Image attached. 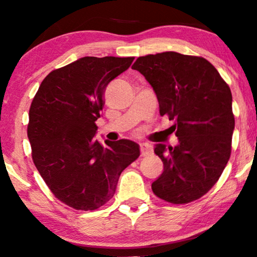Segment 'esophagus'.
<instances>
[{
	"instance_id": "1",
	"label": "esophagus",
	"mask_w": 257,
	"mask_h": 257,
	"mask_svg": "<svg viewBox=\"0 0 257 257\" xmlns=\"http://www.w3.org/2000/svg\"><path fill=\"white\" fill-rule=\"evenodd\" d=\"M140 152H142V156H147V154L152 152V146L149 143H142L140 144Z\"/></svg>"
}]
</instances>
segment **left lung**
Instances as JSON below:
<instances>
[{"instance_id":"obj_1","label":"left lung","mask_w":257,"mask_h":257,"mask_svg":"<svg viewBox=\"0 0 257 257\" xmlns=\"http://www.w3.org/2000/svg\"><path fill=\"white\" fill-rule=\"evenodd\" d=\"M132 69L153 87L160 114L174 120L179 140L174 147L156 144L164 171L153 193L175 205L201 198L230 157L235 120L229 86L207 59L174 51L137 58Z\"/></svg>"}]
</instances>
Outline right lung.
I'll return each mask as SVG.
<instances>
[{
  "instance_id": "right-lung-1",
  "label": "right lung",
  "mask_w": 257,
  "mask_h": 257,
  "mask_svg": "<svg viewBox=\"0 0 257 257\" xmlns=\"http://www.w3.org/2000/svg\"><path fill=\"white\" fill-rule=\"evenodd\" d=\"M133 57H82L45 77L31 103L28 138L33 160L62 202L80 210L99 208L114 195L121 172L140 154L132 140L94 139L103 94Z\"/></svg>"
}]
</instances>
